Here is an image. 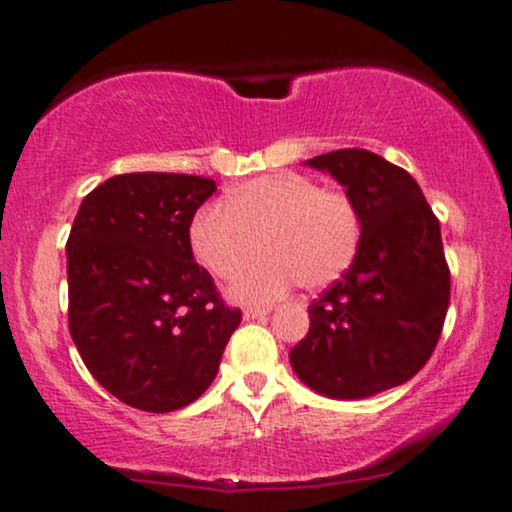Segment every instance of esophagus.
I'll return each mask as SVG.
<instances>
[{
    "label": "esophagus",
    "instance_id": "obj_1",
    "mask_svg": "<svg viewBox=\"0 0 512 512\" xmlns=\"http://www.w3.org/2000/svg\"><path fill=\"white\" fill-rule=\"evenodd\" d=\"M272 312V307H245L243 317L245 319H264Z\"/></svg>",
    "mask_w": 512,
    "mask_h": 512
}]
</instances>
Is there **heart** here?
<instances>
[{
    "mask_svg": "<svg viewBox=\"0 0 512 512\" xmlns=\"http://www.w3.org/2000/svg\"><path fill=\"white\" fill-rule=\"evenodd\" d=\"M264 252L272 255L233 281L240 300H269L298 281L315 291L336 281L360 245V214L350 195L319 188L293 171L252 178L219 207L190 224L195 260L217 279H231Z\"/></svg>",
    "mask_w": 512,
    "mask_h": 512,
    "instance_id": "obj_1",
    "label": "heart"
}]
</instances>
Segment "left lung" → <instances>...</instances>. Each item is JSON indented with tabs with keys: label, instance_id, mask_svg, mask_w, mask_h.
I'll return each mask as SVG.
<instances>
[{
	"label": "left lung",
	"instance_id": "1",
	"mask_svg": "<svg viewBox=\"0 0 512 512\" xmlns=\"http://www.w3.org/2000/svg\"><path fill=\"white\" fill-rule=\"evenodd\" d=\"M329 171L360 214L350 269L312 300L291 365L312 391L357 400L427 365L451 300L441 226L408 171L360 147L307 159Z\"/></svg>",
	"mask_w": 512,
	"mask_h": 512
}]
</instances>
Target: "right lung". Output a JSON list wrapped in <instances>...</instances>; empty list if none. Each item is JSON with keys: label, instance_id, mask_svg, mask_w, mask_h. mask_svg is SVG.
I'll return each instance as SVG.
<instances>
[{"label": "right lung", "instance_id": "add662e5", "mask_svg": "<svg viewBox=\"0 0 512 512\" xmlns=\"http://www.w3.org/2000/svg\"><path fill=\"white\" fill-rule=\"evenodd\" d=\"M214 190L212 178L138 171L80 202L66 240L69 331L92 377L131 408L171 412L200 398L240 324L190 248Z\"/></svg>", "mask_w": 512, "mask_h": 512}]
</instances>
